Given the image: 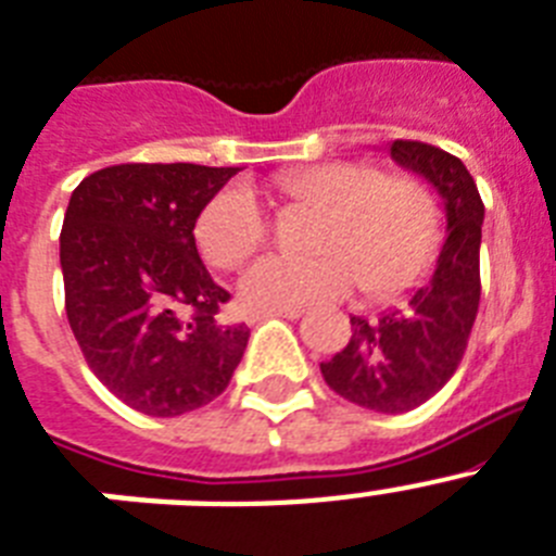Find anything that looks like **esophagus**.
<instances>
[{
  "label": "esophagus",
  "mask_w": 556,
  "mask_h": 556,
  "mask_svg": "<svg viewBox=\"0 0 556 556\" xmlns=\"http://www.w3.org/2000/svg\"><path fill=\"white\" fill-rule=\"evenodd\" d=\"M305 314L302 307H274V311H256L254 321L256 319H268V316H286V319H300Z\"/></svg>",
  "instance_id": "1"
}]
</instances>
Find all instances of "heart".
<instances>
[{"mask_svg": "<svg viewBox=\"0 0 556 556\" xmlns=\"http://www.w3.org/2000/svg\"><path fill=\"white\" fill-rule=\"evenodd\" d=\"M300 203L328 208L316 256L268 254L242 274V300L260 311L305 307L348 296L358 282L393 296L429 268L441 237V212L427 184L384 175L376 163L330 161L282 180ZM200 254L235 268L268 237V214L249 186H228L208 200L194 226Z\"/></svg>", "mask_w": 556, "mask_h": 556, "instance_id": "obj_1", "label": "heart"}]
</instances>
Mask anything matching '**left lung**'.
<instances>
[{"mask_svg":"<svg viewBox=\"0 0 556 556\" xmlns=\"http://www.w3.org/2000/svg\"><path fill=\"white\" fill-rule=\"evenodd\" d=\"M390 155L444 200V249L432 277L409 293L407 305L390 307L379 319L350 316V342L319 367L330 390L350 404L399 415L432 399L464 358L480 305L483 200L464 161L444 149L393 141Z\"/></svg>","mask_w":556,"mask_h":556,"instance_id":"1","label":"left lung"}]
</instances>
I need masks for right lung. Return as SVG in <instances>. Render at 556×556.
<instances>
[{
	"label": "right lung",
	"mask_w": 556,
	"mask_h": 556,
	"mask_svg": "<svg viewBox=\"0 0 556 556\" xmlns=\"http://www.w3.org/2000/svg\"><path fill=\"white\" fill-rule=\"evenodd\" d=\"M237 166L121 163L76 186L62 226L64 307L98 381L127 407L175 418L206 407L251 330L206 270L194 223Z\"/></svg>",
	"instance_id": "right-lung-1"
}]
</instances>
